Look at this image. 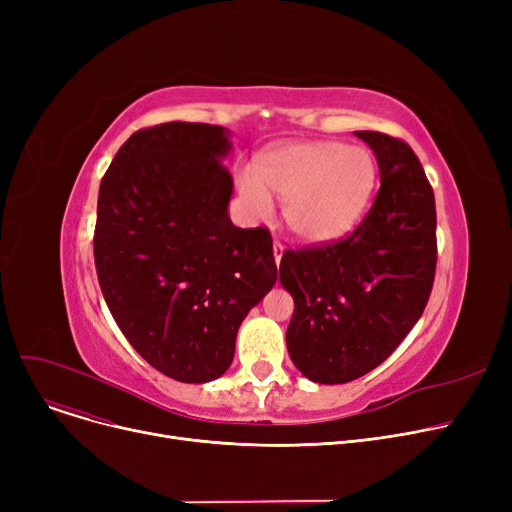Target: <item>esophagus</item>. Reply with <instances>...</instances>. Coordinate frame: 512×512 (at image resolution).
Masks as SVG:
<instances>
[{
    "instance_id": "esophagus-1",
    "label": "esophagus",
    "mask_w": 512,
    "mask_h": 512,
    "mask_svg": "<svg viewBox=\"0 0 512 512\" xmlns=\"http://www.w3.org/2000/svg\"><path fill=\"white\" fill-rule=\"evenodd\" d=\"M282 255H284V245L280 240H274V259H276V263H280Z\"/></svg>"
}]
</instances>
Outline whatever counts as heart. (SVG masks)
<instances>
[{
    "label": "heart",
    "mask_w": 512,
    "mask_h": 512,
    "mask_svg": "<svg viewBox=\"0 0 512 512\" xmlns=\"http://www.w3.org/2000/svg\"><path fill=\"white\" fill-rule=\"evenodd\" d=\"M238 186L257 218L274 211L276 195L284 199V220L294 234L305 242H330L361 220L375 186V164L361 147L294 143L267 155L259 176L242 174Z\"/></svg>",
    "instance_id": "b5f03b06"
}]
</instances>
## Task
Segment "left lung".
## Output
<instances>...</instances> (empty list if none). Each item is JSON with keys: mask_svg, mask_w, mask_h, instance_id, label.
Masks as SVG:
<instances>
[{"mask_svg": "<svg viewBox=\"0 0 512 512\" xmlns=\"http://www.w3.org/2000/svg\"><path fill=\"white\" fill-rule=\"evenodd\" d=\"M378 159L380 191L361 224L328 245L286 251L292 363L317 384H346L384 363L432 294L436 199L415 151L384 132L357 130Z\"/></svg>", "mask_w": 512, "mask_h": 512, "instance_id": "8db88e82", "label": "left lung"}]
</instances>
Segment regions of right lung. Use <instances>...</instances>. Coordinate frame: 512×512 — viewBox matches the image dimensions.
<instances>
[{"label":"right lung","instance_id":"1","mask_svg":"<svg viewBox=\"0 0 512 512\" xmlns=\"http://www.w3.org/2000/svg\"><path fill=\"white\" fill-rule=\"evenodd\" d=\"M228 130L201 122L143 128L118 149L97 199L93 253L103 299L151 367L211 382L236 332L278 278L267 228L228 218Z\"/></svg>","mask_w":512,"mask_h":512}]
</instances>
